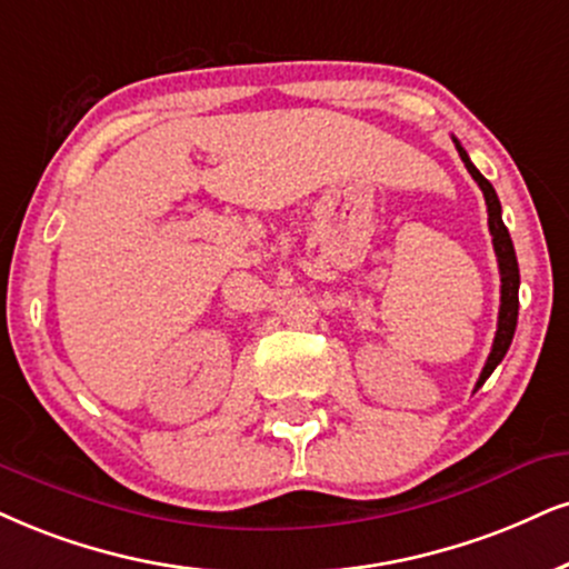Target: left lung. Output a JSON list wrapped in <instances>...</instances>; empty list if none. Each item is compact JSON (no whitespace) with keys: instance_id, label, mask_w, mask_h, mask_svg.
Segmentation results:
<instances>
[{"instance_id":"8db88e82","label":"left lung","mask_w":569,"mask_h":569,"mask_svg":"<svg viewBox=\"0 0 569 569\" xmlns=\"http://www.w3.org/2000/svg\"><path fill=\"white\" fill-rule=\"evenodd\" d=\"M456 150H459V158L465 160L467 171L472 173V179L478 181V187L482 189V198H486L488 206V229L490 237H493V250L496 258H499V273H501V308H499V329H496V338H493V348H490V356L486 361V367L480 371V380L475 385V390L480 388L482 382L493 375V369L499 367L503 356L511 346V338H515V329H517V311H520V266H517V256H515V244H511L509 229L503 227L501 219V202L499 194L490 181L482 177L478 168L472 166L469 160L467 150L459 144V139H453Z\"/></svg>"}]
</instances>
